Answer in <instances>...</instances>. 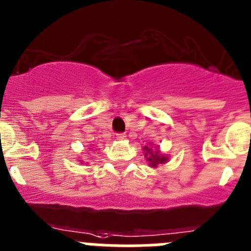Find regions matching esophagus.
I'll return each mask as SVG.
<instances>
[{
	"label": "esophagus",
	"mask_w": 251,
	"mask_h": 251,
	"mask_svg": "<svg viewBox=\"0 0 251 251\" xmlns=\"http://www.w3.org/2000/svg\"><path fill=\"white\" fill-rule=\"evenodd\" d=\"M117 140H125L126 139V134L125 132H120V134H117L116 135Z\"/></svg>",
	"instance_id": "34e87169"
}]
</instances>
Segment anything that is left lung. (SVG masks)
<instances>
[{
	"label": "left lung",
	"instance_id": "left-lung-1",
	"mask_svg": "<svg viewBox=\"0 0 251 251\" xmlns=\"http://www.w3.org/2000/svg\"><path fill=\"white\" fill-rule=\"evenodd\" d=\"M144 150H146L148 152H146V155H148V160L151 162V166H156L157 164H162V162H166V160H168V157H165L164 155H161V153L159 152V151H151V149H148L145 148Z\"/></svg>",
	"mask_w": 251,
	"mask_h": 251
}]
</instances>
